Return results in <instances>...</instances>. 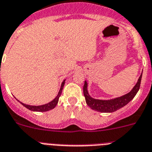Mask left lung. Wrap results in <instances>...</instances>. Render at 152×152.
<instances>
[{
    "mask_svg": "<svg viewBox=\"0 0 152 152\" xmlns=\"http://www.w3.org/2000/svg\"><path fill=\"white\" fill-rule=\"evenodd\" d=\"M142 72L141 76L138 78L137 83L134 86L131 92H129L127 94L124 95L121 97L113 99L110 100H101L96 99L92 98L88 93L87 90V83L85 81L83 86V94L85 96L86 104L89 105L92 109L100 113H113L116 110L121 109L125 105H127L129 102L134 98L135 95L137 94L138 91L139 90L140 85H141V80H142Z\"/></svg>",
    "mask_w": 152,
    "mask_h": 152,
    "instance_id": "obj_1",
    "label": "left lung"
}]
</instances>
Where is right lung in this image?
<instances>
[{
  "mask_svg": "<svg viewBox=\"0 0 152 152\" xmlns=\"http://www.w3.org/2000/svg\"><path fill=\"white\" fill-rule=\"evenodd\" d=\"M64 84H65V80H63V82L61 84V87H60V89L59 91V93H58L57 96H56V98L54 99L53 101H51L50 102H49L47 104H45V105H26L24 103H22L20 102L23 106L27 108V109H30L31 111H34V112H47V111L50 110V109H53L55 108L56 105L58 103V101H59V98H60V95L62 93V90L63 89V86H64Z\"/></svg>",
  "mask_w": 152,
  "mask_h": 152,
  "instance_id": "1",
  "label": "right lung"
}]
</instances>
